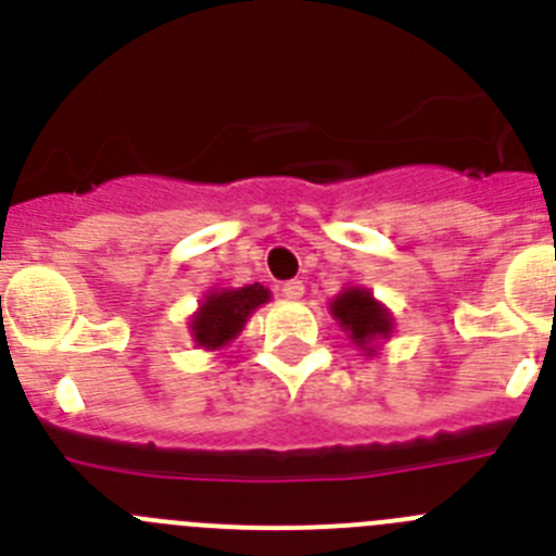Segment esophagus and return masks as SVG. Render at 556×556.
Instances as JSON below:
<instances>
[{
  "instance_id": "1",
  "label": "esophagus",
  "mask_w": 556,
  "mask_h": 556,
  "mask_svg": "<svg viewBox=\"0 0 556 556\" xmlns=\"http://www.w3.org/2000/svg\"><path fill=\"white\" fill-rule=\"evenodd\" d=\"M283 298H289V301H301L303 292H306V287H303V281H287L281 287Z\"/></svg>"
}]
</instances>
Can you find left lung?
Returning a JSON list of instances; mask_svg holds the SVG:
<instances>
[{
    "label": "left lung",
    "mask_w": 556,
    "mask_h": 556,
    "mask_svg": "<svg viewBox=\"0 0 556 556\" xmlns=\"http://www.w3.org/2000/svg\"><path fill=\"white\" fill-rule=\"evenodd\" d=\"M328 312L365 356H376L381 342H387L395 331V317L390 308L365 287L342 289L328 303Z\"/></svg>",
    "instance_id": "8db88e82"
}]
</instances>
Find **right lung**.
<instances>
[{"mask_svg": "<svg viewBox=\"0 0 556 556\" xmlns=\"http://www.w3.org/2000/svg\"><path fill=\"white\" fill-rule=\"evenodd\" d=\"M269 289L248 283L239 289H211L203 294L198 312L191 314L189 331L194 345L203 351H223L248 326L250 314L269 303Z\"/></svg>", "mask_w": 556, "mask_h": 556, "instance_id": "add662e5", "label": "right lung"}]
</instances>
